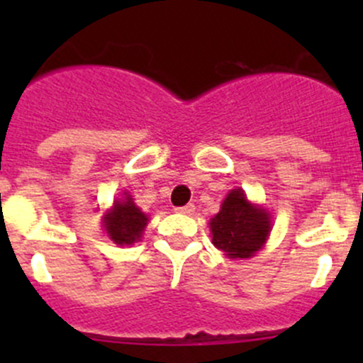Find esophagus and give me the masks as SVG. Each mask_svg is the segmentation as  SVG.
<instances>
[{
	"label": "esophagus",
	"mask_w": 363,
	"mask_h": 363,
	"mask_svg": "<svg viewBox=\"0 0 363 363\" xmlns=\"http://www.w3.org/2000/svg\"><path fill=\"white\" fill-rule=\"evenodd\" d=\"M175 211L181 212V214H191V212L195 211V205H193V203L182 205V207H177V208H175Z\"/></svg>",
	"instance_id": "esophagus-1"
}]
</instances>
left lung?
Wrapping results in <instances>:
<instances>
[{
	"label": "left lung",
	"mask_w": 363,
	"mask_h": 363,
	"mask_svg": "<svg viewBox=\"0 0 363 363\" xmlns=\"http://www.w3.org/2000/svg\"><path fill=\"white\" fill-rule=\"evenodd\" d=\"M212 244L230 258H250L265 244L270 219L265 208L247 202L240 189L228 193L219 214L211 219Z\"/></svg>",
	"instance_id": "1"
}]
</instances>
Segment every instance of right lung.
Returning a JSON list of instances; mask_svg holds the SVG:
<instances>
[{
  "instance_id": "add662e5",
  "label": "right lung",
  "mask_w": 363,
  "mask_h": 363,
  "mask_svg": "<svg viewBox=\"0 0 363 363\" xmlns=\"http://www.w3.org/2000/svg\"><path fill=\"white\" fill-rule=\"evenodd\" d=\"M147 225V216L133 203L130 196L124 199V202H116L111 214L105 218V228L111 239L116 244H133L135 240L140 239Z\"/></svg>"
}]
</instances>
